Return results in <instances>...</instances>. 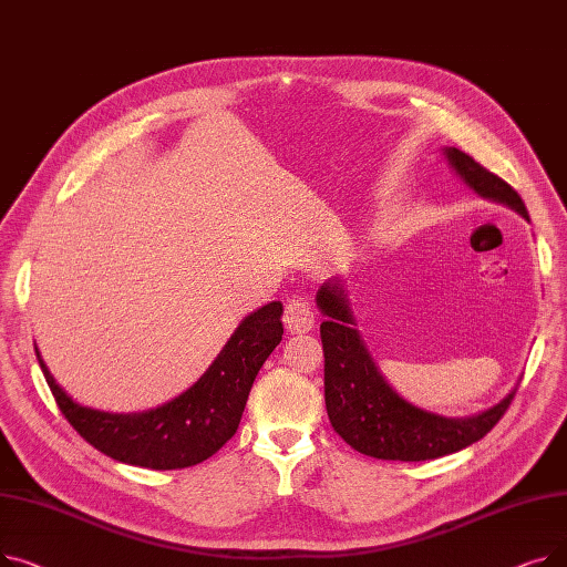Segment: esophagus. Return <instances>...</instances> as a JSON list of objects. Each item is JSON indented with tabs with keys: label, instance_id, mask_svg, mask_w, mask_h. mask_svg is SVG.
Instances as JSON below:
<instances>
[{
	"label": "esophagus",
	"instance_id": "obj_1",
	"mask_svg": "<svg viewBox=\"0 0 567 567\" xmlns=\"http://www.w3.org/2000/svg\"><path fill=\"white\" fill-rule=\"evenodd\" d=\"M285 326L289 333H308L315 326V312L303 299H291L285 308Z\"/></svg>",
	"mask_w": 567,
	"mask_h": 567
}]
</instances>
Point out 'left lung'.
<instances>
[{
  "mask_svg": "<svg viewBox=\"0 0 567 567\" xmlns=\"http://www.w3.org/2000/svg\"><path fill=\"white\" fill-rule=\"evenodd\" d=\"M460 182L483 199L513 208L524 220L528 212L508 184L487 172L455 146L441 148ZM317 308L323 315L319 326L323 344V398L331 425L353 451L377 460L423 462L457 453L481 441L511 406L517 383L494 406L464 419H449L404 400L374 363L372 353L355 329L349 287L331 276L317 289Z\"/></svg>",
  "mask_w": 567,
  "mask_h": 567,
  "instance_id": "1",
  "label": "left lung"
}]
</instances>
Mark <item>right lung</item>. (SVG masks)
Segmentation results:
<instances>
[{
    "instance_id": "obj_1",
    "label": "right lung",
    "mask_w": 567,
    "mask_h": 567,
    "mask_svg": "<svg viewBox=\"0 0 567 567\" xmlns=\"http://www.w3.org/2000/svg\"><path fill=\"white\" fill-rule=\"evenodd\" d=\"M282 303L246 315L220 353L184 393L144 411L114 413L80 404L56 383L41 351L50 391L75 432L103 455L156 471L195 466L234 436L264 361L282 340Z\"/></svg>"
}]
</instances>
